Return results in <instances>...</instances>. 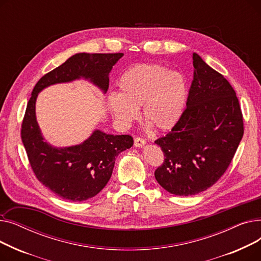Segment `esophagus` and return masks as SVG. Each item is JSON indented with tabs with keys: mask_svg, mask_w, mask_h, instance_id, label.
<instances>
[{
	"mask_svg": "<svg viewBox=\"0 0 261 261\" xmlns=\"http://www.w3.org/2000/svg\"><path fill=\"white\" fill-rule=\"evenodd\" d=\"M146 144V140L141 138V136H136L134 139V146L135 147H143Z\"/></svg>",
	"mask_w": 261,
	"mask_h": 261,
	"instance_id": "obj_1",
	"label": "esophagus"
}]
</instances>
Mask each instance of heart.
<instances>
[{"mask_svg": "<svg viewBox=\"0 0 261 261\" xmlns=\"http://www.w3.org/2000/svg\"><path fill=\"white\" fill-rule=\"evenodd\" d=\"M118 94L108 98L116 121L128 126L142 107L143 119L158 131H168L179 122L188 96L187 80L177 71L161 64H134L117 80Z\"/></svg>", "mask_w": 261, "mask_h": 261, "instance_id": "b5f03b06", "label": "heart"}]
</instances>
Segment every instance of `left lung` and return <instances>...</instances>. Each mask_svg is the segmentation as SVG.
<instances>
[{"mask_svg": "<svg viewBox=\"0 0 261 261\" xmlns=\"http://www.w3.org/2000/svg\"><path fill=\"white\" fill-rule=\"evenodd\" d=\"M194 79L179 122L154 143L164 162L158 183L175 196H193L212 187L228 168L243 136V117L229 82L198 54Z\"/></svg>", "mask_w": 261, "mask_h": 261, "instance_id": "8db88e82", "label": "left lung"}]
</instances>
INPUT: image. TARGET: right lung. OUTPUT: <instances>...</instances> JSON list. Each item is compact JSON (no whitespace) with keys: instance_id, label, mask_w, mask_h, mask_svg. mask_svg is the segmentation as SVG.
Segmentation results:
<instances>
[{"instance_id":"obj_1","label":"right lung","mask_w":261,"mask_h":261,"mask_svg":"<svg viewBox=\"0 0 261 261\" xmlns=\"http://www.w3.org/2000/svg\"><path fill=\"white\" fill-rule=\"evenodd\" d=\"M122 55L76 54L41 77L33 90L22 121L21 139L37 179L62 199L81 202L97 195L112 175L115 158L133 145V138L96 130L80 145L54 148L43 141L36 120L38 93L50 85L81 77L107 92L108 75Z\"/></svg>"}]
</instances>
